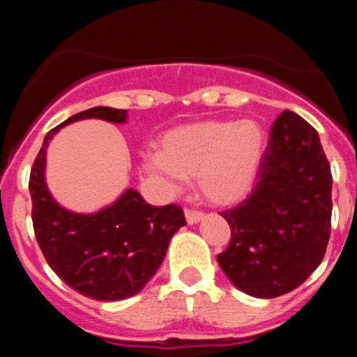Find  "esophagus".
Returning a JSON list of instances; mask_svg holds the SVG:
<instances>
[{"instance_id":"obj_1","label":"esophagus","mask_w":357,"mask_h":357,"mask_svg":"<svg viewBox=\"0 0 357 357\" xmlns=\"http://www.w3.org/2000/svg\"><path fill=\"white\" fill-rule=\"evenodd\" d=\"M184 216H186V221L190 225H195L198 223L199 220H203V213L202 211H196V210H186L184 211Z\"/></svg>"}]
</instances>
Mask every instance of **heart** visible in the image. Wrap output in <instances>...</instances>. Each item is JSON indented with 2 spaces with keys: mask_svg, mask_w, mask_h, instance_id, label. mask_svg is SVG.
<instances>
[{
  "mask_svg": "<svg viewBox=\"0 0 357 357\" xmlns=\"http://www.w3.org/2000/svg\"><path fill=\"white\" fill-rule=\"evenodd\" d=\"M265 151L267 134L257 121H199L167 130L159 153L146 154L142 166L169 190L196 176L208 203L230 206L253 190Z\"/></svg>",
  "mask_w": 357,
  "mask_h": 357,
  "instance_id": "b5f03b06",
  "label": "heart"
}]
</instances>
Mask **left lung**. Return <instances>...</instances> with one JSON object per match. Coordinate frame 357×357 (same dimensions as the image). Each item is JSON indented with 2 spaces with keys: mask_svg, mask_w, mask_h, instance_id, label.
I'll return each mask as SVG.
<instances>
[{
  "mask_svg": "<svg viewBox=\"0 0 357 357\" xmlns=\"http://www.w3.org/2000/svg\"><path fill=\"white\" fill-rule=\"evenodd\" d=\"M333 174L317 130L284 110L252 195L221 216L231 228L218 264L241 292L258 298L289 294L321 265L331 235Z\"/></svg>",
  "mask_w": 357,
  "mask_h": 357,
  "instance_id": "8db88e82",
  "label": "left lung"
}]
</instances>
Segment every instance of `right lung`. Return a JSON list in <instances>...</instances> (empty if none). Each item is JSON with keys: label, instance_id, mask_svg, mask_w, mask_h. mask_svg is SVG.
<instances>
[{"label": "right lung", "instance_id": "right-lung-1", "mask_svg": "<svg viewBox=\"0 0 357 357\" xmlns=\"http://www.w3.org/2000/svg\"><path fill=\"white\" fill-rule=\"evenodd\" d=\"M84 119L124 124L127 110H84L45 136L30 174L33 230L48 265L68 287L96 301H124L154 277L186 220L176 204L153 206L132 188L96 213H75L56 203L45 181L47 147L61 127Z\"/></svg>", "mask_w": 357, "mask_h": 357}]
</instances>
